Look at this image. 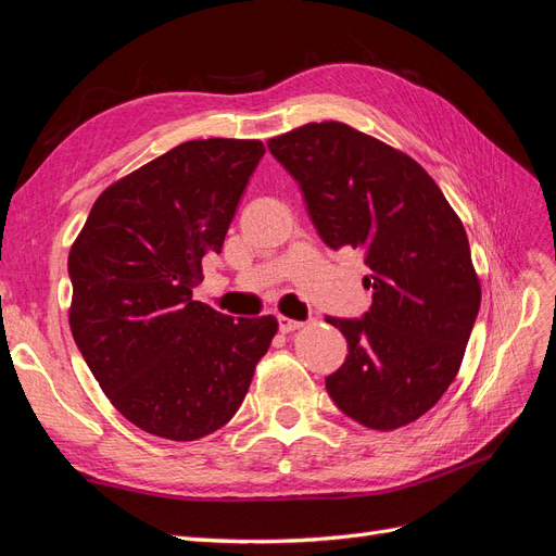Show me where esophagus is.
<instances>
[{"label": "esophagus", "mask_w": 556, "mask_h": 556, "mask_svg": "<svg viewBox=\"0 0 556 556\" xmlns=\"http://www.w3.org/2000/svg\"><path fill=\"white\" fill-rule=\"evenodd\" d=\"M299 327H304V323H299V319H290V317L278 315V329H280L282 333H290V331H294V329H299Z\"/></svg>", "instance_id": "34e87169"}]
</instances>
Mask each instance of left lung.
Wrapping results in <instances>:
<instances>
[{
	"label": "left lung",
	"instance_id": "8db88e82",
	"mask_svg": "<svg viewBox=\"0 0 556 556\" xmlns=\"http://www.w3.org/2000/svg\"><path fill=\"white\" fill-rule=\"evenodd\" d=\"M301 188L331 250H362L374 304L327 317L348 357L327 376L331 401L355 422L390 431L435 406L457 376L480 311L464 225L408 155L343 123H311L268 141Z\"/></svg>",
	"mask_w": 556,
	"mask_h": 556
}]
</instances>
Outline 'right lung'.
<instances>
[{
  "instance_id": "obj_1",
  "label": "right lung",
  "mask_w": 556,
  "mask_h": 556,
  "mask_svg": "<svg viewBox=\"0 0 556 556\" xmlns=\"http://www.w3.org/2000/svg\"><path fill=\"white\" fill-rule=\"evenodd\" d=\"M262 155V141L180 143L99 194L72 245L74 341L113 406L160 439L225 427L278 331L274 315L192 299Z\"/></svg>"
}]
</instances>
